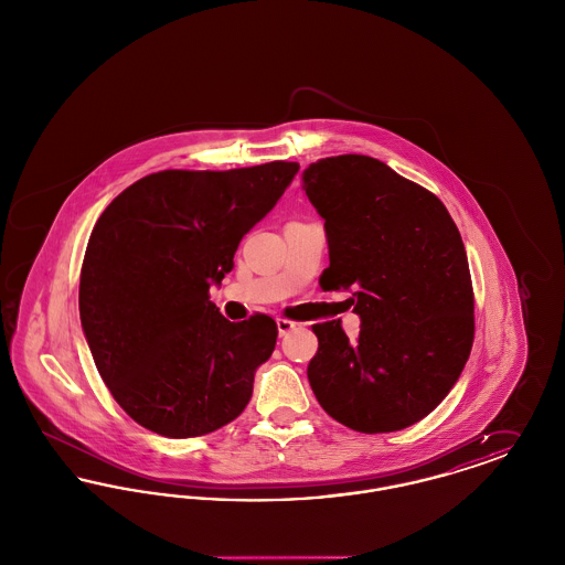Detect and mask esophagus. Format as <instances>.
Wrapping results in <instances>:
<instances>
[{
	"mask_svg": "<svg viewBox=\"0 0 565 565\" xmlns=\"http://www.w3.org/2000/svg\"><path fill=\"white\" fill-rule=\"evenodd\" d=\"M296 323L290 322V320H286V318H277V332H279V337H286L290 330H295Z\"/></svg>",
	"mask_w": 565,
	"mask_h": 565,
	"instance_id": "1",
	"label": "esophagus"
}]
</instances>
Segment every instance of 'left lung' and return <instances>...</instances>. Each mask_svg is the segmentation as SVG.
Segmentation results:
<instances>
[{"label": "left lung", "mask_w": 565, "mask_h": 565, "mask_svg": "<svg viewBox=\"0 0 565 565\" xmlns=\"http://www.w3.org/2000/svg\"><path fill=\"white\" fill-rule=\"evenodd\" d=\"M302 189L323 217V290H351L360 337L316 323L311 390L364 434L424 419L461 375L475 341V292L456 222L430 190L364 154L311 162Z\"/></svg>", "instance_id": "1"}]
</instances>
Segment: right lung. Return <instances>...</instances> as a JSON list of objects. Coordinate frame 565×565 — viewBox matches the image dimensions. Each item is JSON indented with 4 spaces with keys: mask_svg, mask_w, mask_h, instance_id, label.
<instances>
[{
    "mask_svg": "<svg viewBox=\"0 0 565 565\" xmlns=\"http://www.w3.org/2000/svg\"><path fill=\"white\" fill-rule=\"evenodd\" d=\"M298 162L164 169L99 215L81 273V322L114 401L146 430L190 438L242 415L277 323L222 318L210 300L243 235L290 186Z\"/></svg>",
    "mask_w": 565,
    "mask_h": 565,
    "instance_id": "1",
    "label": "right lung"
}]
</instances>
